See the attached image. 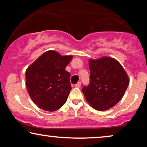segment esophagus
<instances>
[{
    "label": "esophagus",
    "mask_w": 147,
    "mask_h": 147,
    "mask_svg": "<svg viewBox=\"0 0 147 147\" xmlns=\"http://www.w3.org/2000/svg\"><path fill=\"white\" fill-rule=\"evenodd\" d=\"M80 86H81V82H78V83L75 85V87H76V88H80Z\"/></svg>",
    "instance_id": "1"
}]
</instances>
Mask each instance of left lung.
<instances>
[{
    "label": "left lung",
    "instance_id": "1",
    "mask_svg": "<svg viewBox=\"0 0 147 147\" xmlns=\"http://www.w3.org/2000/svg\"><path fill=\"white\" fill-rule=\"evenodd\" d=\"M90 83L82 91L95 110L103 111L116 105L123 97L129 78L117 60L109 57L89 59Z\"/></svg>",
    "mask_w": 147,
    "mask_h": 147
}]
</instances>
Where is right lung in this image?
<instances>
[{
	"label": "right lung",
	"mask_w": 147,
	"mask_h": 147,
	"mask_svg": "<svg viewBox=\"0 0 147 147\" xmlns=\"http://www.w3.org/2000/svg\"><path fill=\"white\" fill-rule=\"evenodd\" d=\"M73 58L49 50L42 54L25 71L26 86L31 100L41 109L53 112L67 99L70 74L65 68Z\"/></svg>",
	"instance_id": "obj_1"
}]
</instances>
